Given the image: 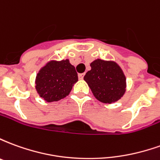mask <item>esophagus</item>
Masks as SVG:
<instances>
[{"instance_id":"34e87169","label":"esophagus","mask_w":160,"mask_h":160,"mask_svg":"<svg viewBox=\"0 0 160 160\" xmlns=\"http://www.w3.org/2000/svg\"><path fill=\"white\" fill-rule=\"evenodd\" d=\"M84 73H79V75H78V77H79V79L80 80H83V78H84Z\"/></svg>"}]
</instances>
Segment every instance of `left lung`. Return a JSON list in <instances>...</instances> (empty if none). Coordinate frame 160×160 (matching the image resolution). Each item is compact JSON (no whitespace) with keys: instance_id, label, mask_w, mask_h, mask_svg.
I'll return each mask as SVG.
<instances>
[{"instance_id":"1","label":"left lung","mask_w":160,"mask_h":160,"mask_svg":"<svg viewBox=\"0 0 160 160\" xmlns=\"http://www.w3.org/2000/svg\"><path fill=\"white\" fill-rule=\"evenodd\" d=\"M84 76L94 97L104 104L119 100L126 91V77L118 63L97 59Z\"/></svg>"}]
</instances>
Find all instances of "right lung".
I'll return each mask as SVG.
<instances>
[{"label":"right lung","mask_w":160,"mask_h":160,"mask_svg":"<svg viewBox=\"0 0 160 160\" xmlns=\"http://www.w3.org/2000/svg\"><path fill=\"white\" fill-rule=\"evenodd\" d=\"M78 81L75 68L69 60L50 61L39 70L36 77V90L46 102L66 98Z\"/></svg>","instance_id":"1"}]
</instances>
